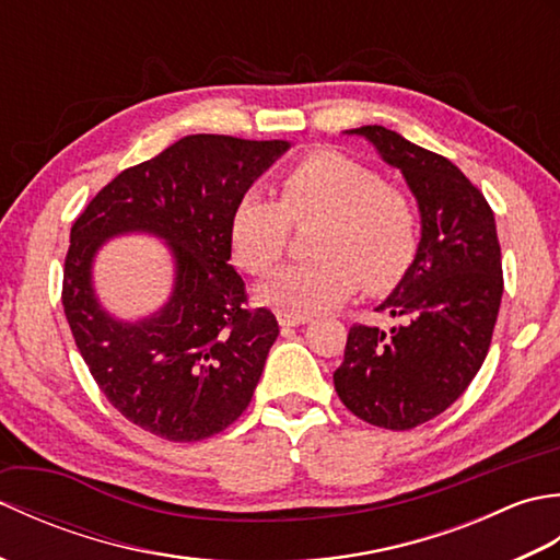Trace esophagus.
Listing matches in <instances>:
<instances>
[{
	"label": "esophagus",
	"mask_w": 560,
	"mask_h": 560,
	"mask_svg": "<svg viewBox=\"0 0 560 560\" xmlns=\"http://www.w3.org/2000/svg\"><path fill=\"white\" fill-rule=\"evenodd\" d=\"M277 319L281 327H301L305 323H311V317L307 315H291V313H281V311L277 313Z\"/></svg>",
	"instance_id": "34e87169"
}]
</instances>
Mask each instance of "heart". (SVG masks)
<instances>
[{"instance_id":"b5f03b06","label":"heart","mask_w":560,"mask_h":560,"mask_svg":"<svg viewBox=\"0 0 560 560\" xmlns=\"http://www.w3.org/2000/svg\"><path fill=\"white\" fill-rule=\"evenodd\" d=\"M313 259L281 269L261 283L257 299L291 315L329 311L359 291L395 287L411 269L421 245V217L413 199L383 175L341 156L317 151L293 163L279 180V201L245 192L231 217V253L247 273H267L289 247L291 223H313Z\"/></svg>"}]
</instances>
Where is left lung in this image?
Listing matches in <instances>:
<instances>
[{
  "label": "left lung",
  "mask_w": 560,
  "mask_h": 560,
  "mask_svg": "<svg viewBox=\"0 0 560 560\" xmlns=\"http://www.w3.org/2000/svg\"><path fill=\"white\" fill-rule=\"evenodd\" d=\"M365 137L401 171L421 213L411 269L377 311L407 323L349 329L337 395L365 423L411 431L443 413L469 387L489 353L503 299L501 245L489 201L445 156L380 125Z\"/></svg>",
  "instance_id": "left-lung-1"
}]
</instances>
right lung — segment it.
I'll list each match as a JSON object with an SVG mask.
<instances>
[{
	"label": "right lung",
	"mask_w": 560,
	"mask_h": 560,
	"mask_svg": "<svg viewBox=\"0 0 560 560\" xmlns=\"http://www.w3.org/2000/svg\"><path fill=\"white\" fill-rule=\"evenodd\" d=\"M289 141L192 135L127 168L71 225L62 305L101 392L144 431L197 443L241 416L265 371L279 323L249 311L231 265V217L249 185L289 151ZM156 234L176 265L172 299L137 324L113 318L92 289V259L105 240Z\"/></svg>",
	"instance_id": "1"
}]
</instances>
